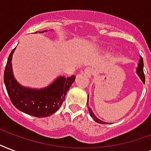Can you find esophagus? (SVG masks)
Returning <instances> with one entry per match:
<instances>
[{"mask_svg":"<svg viewBox=\"0 0 151 151\" xmlns=\"http://www.w3.org/2000/svg\"><path fill=\"white\" fill-rule=\"evenodd\" d=\"M84 73L85 75H87L88 77H91L92 73H93V69L92 67H87L84 71Z\"/></svg>","mask_w":151,"mask_h":151,"instance_id":"esophagus-1","label":"esophagus"}]
</instances>
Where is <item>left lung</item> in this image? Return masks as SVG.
Instances as JSON below:
<instances>
[{
	"label": "left lung",
	"mask_w": 151,
	"mask_h": 151,
	"mask_svg": "<svg viewBox=\"0 0 151 151\" xmlns=\"http://www.w3.org/2000/svg\"><path fill=\"white\" fill-rule=\"evenodd\" d=\"M136 73L138 74L139 78H140L141 81H143V84H145V76H144V73H143V58L140 56V59H139V61L138 66H137V68H136ZM87 104H88V111H89L90 116L94 119V121L97 123H99V124H108V122H103V121H101L100 119H99L98 117L94 114V113L92 111V110L91 108L88 106V99L87 101ZM110 124V123H109Z\"/></svg>",
	"instance_id": "left-lung-1"
}]
</instances>
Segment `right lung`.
Wrapping results in <instances>:
<instances>
[{
  "label": "right lung",
  "mask_w": 151,
  "mask_h": 151,
  "mask_svg": "<svg viewBox=\"0 0 151 151\" xmlns=\"http://www.w3.org/2000/svg\"><path fill=\"white\" fill-rule=\"evenodd\" d=\"M45 32L48 30L39 33ZM15 49L8 56L4 73V85L12 103L18 110L25 114L37 117H49L61 106L66 92L74 82L75 76L70 78L59 76L48 86L42 88L22 86L13 74L12 59Z\"/></svg>",
  "instance_id": "1"
}]
</instances>
